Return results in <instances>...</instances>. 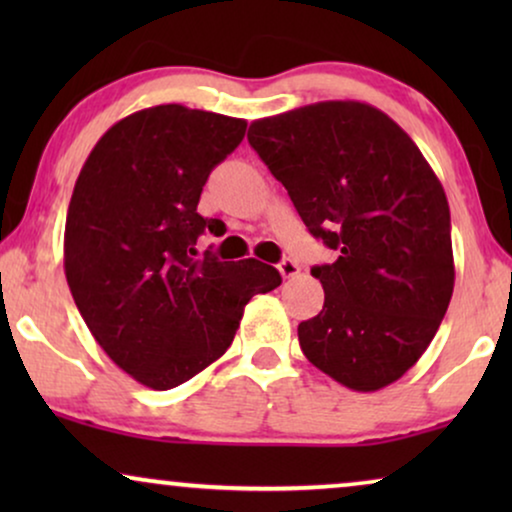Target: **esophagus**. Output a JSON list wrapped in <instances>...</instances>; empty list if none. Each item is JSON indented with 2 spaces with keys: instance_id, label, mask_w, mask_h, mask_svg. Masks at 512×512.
<instances>
[{
  "instance_id": "obj_1",
  "label": "esophagus",
  "mask_w": 512,
  "mask_h": 512,
  "mask_svg": "<svg viewBox=\"0 0 512 512\" xmlns=\"http://www.w3.org/2000/svg\"><path fill=\"white\" fill-rule=\"evenodd\" d=\"M277 268H279V272H282V277H284V279H291V277H296L298 272H300L298 263H296V261H291V258H284V261L279 263Z\"/></svg>"
}]
</instances>
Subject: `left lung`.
Here are the masks:
<instances>
[{
	"label": "left lung",
	"mask_w": 512,
	"mask_h": 512,
	"mask_svg": "<svg viewBox=\"0 0 512 512\" xmlns=\"http://www.w3.org/2000/svg\"><path fill=\"white\" fill-rule=\"evenodd\" d=\"M307 230L324 307L300 321L307 361L354 391L396 382L431 345L454 289L450 205L401 125L363 102H317L249 125Z\"/></svg>",
	"instance_id": "left-lung-1"
}]
</instances>
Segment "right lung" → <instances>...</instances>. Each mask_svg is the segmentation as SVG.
<instances>
[{
	"label": "right lung",
	"mask_w": 512,
	"mask_h": 512,
	"mask_svg": "<svg viewBox=\"0 0 512 512\" xmlns=\"http://www.w3.org/2000/svg\"><path fill=\"white\" fill-rule=\"evenodd\" d=\"M247 121L160 104L104 132L65 223V275L83 321L144 387H179L226 354L244 305L282 284L256 258H191L207 226L202 186Z\"/></svg>",
	"instance_id": "right-lung-1"
}]
</instances>
